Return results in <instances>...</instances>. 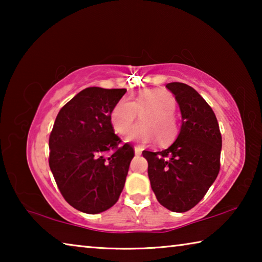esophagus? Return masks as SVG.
<instances>
[{"instance_id": "esophagus-1", "label": "esophagus", "mask_w": 262, "mask_h": 262, "mask_svg": "<svg viewBox=\"0 0 262 262\" xmlns=\"http://www.w3.org/2000/svg\"><path fill=\"white\" fill-rule=\"evenodd\" d=\"M134 151H135V155H137V156H139V155L142 154V148L135 147V148H134Z\"/></svg>"}]
</instances>
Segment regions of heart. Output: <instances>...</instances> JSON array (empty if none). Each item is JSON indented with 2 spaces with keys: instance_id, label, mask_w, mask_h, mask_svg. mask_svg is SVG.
<instances>
[{
  "instance_id": "heart-1",
  "label": "heart",
  "mask_w": 262,
  "mask_h": 262,
  "mask_svg": "<svg viewBox=\"0 0 262 262\" xmlns=\"http://www.w3.org/2000/svg\"><path fill=\"white\" fill-rule=\"evenodd\" d=\"M145 110L149 111L142 117L143 123L134 127L128 136L129 140L144 143L158 137L162 144L173 141L178 133L173 114L176 99L164 89L142 91L133 101L127 98L119 100L110 114V121L114 132L119 135L128 134L136 120L137 112H143Z\"/></svg>"
}]
</instances>
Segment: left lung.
Segmentation results:
<instances>
[{"label": "left lung", "instance_id": "1", "mask_svg": "<svg viewBox=\"0 0 262 262\" xmlns=\"http://www.w3.org/2000/svg\"><path fill=\"white\" fill-rule=\"evenodd\" d=\"M166 88L179 105L180 133L167 149L142 155L158 202L171 211L185 212L202 200L217 178L222 135L214 111L198 91L179 82Z\"/></svg>", "mask_w": 262, "mask_h": 262}]
</instances>
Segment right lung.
<instances>
[{
	"instance_id": "right-lung-1",
	"label": "right lung",
	"mask_w": 262,
	"mask_h": 262,
	"mask_svg": "<svg viewBox=\"0 0 262 262\" xmlns=\"http://www.w3.org/2000/svg\"><path fill=\"white\" fill-rule=\"evenodd\" d=\"M126 91L84 89L60 110L51 132L48 163L55 183L64 200L86 214L115 205L134 157L132 145H120L110 121Z\"/></svg>"
}]
</instances>
